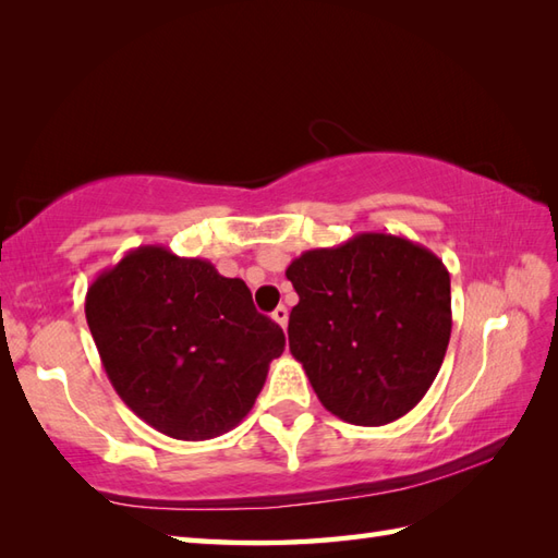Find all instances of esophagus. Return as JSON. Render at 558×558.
Here are the masks:
<instances>
[{"label": "esophagus", "mask_w": 558, "mask_h": 558, "mask_svg": "<svg viewBox=\"0 0 558 558\" xmlns=\"http://www.w3.org/2000/svg\"><path fill=\"white\" fill-rule=\"evenodd\" d=\"M270 316H272V322H276L280 328H286V326H288V306H282V304H280L278 310L272 312Z\"/></svg>", "instance_id": "34e87169"}]
</instances>
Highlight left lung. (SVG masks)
Returning a JSON list of instances; mask_svg holds the SVG:
<instances>
[{
	"mask_svg": "<svg viewBox=\"0 0 558 558\" xmlns=\"http://www.w3.org/2000/svg\"><path fill=\"white\" fill-rule=\"evenodd\" d=\"M298 306L290 352L322 405L360 426L400 420L424 398L450 340V276L405 236L360 232L286 270Z\"/></svg>",
	"mask_w": 558,
	"mask_h": 558,
	"instance_id": "obj_1",
	"label": "left lung"
}]
</instances>
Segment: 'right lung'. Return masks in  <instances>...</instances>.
<instances>
[{
    "label": "right lung",
    "instance_id": "1",
    "mask_svg": "<svg viewBox=\"0 0 558 558\" xmlns=\"http://www.w3.org/2000/svg\"><path fill=\"white\" fill-rule=\"evenodd\" d=\"M86 322L117 396L180 441L234 429L286 350L244 280L158 244L132 248L90 282Z\"/></svg>",
    "mask_w": 558,
    "mask_h": 558
}]
</instances>
